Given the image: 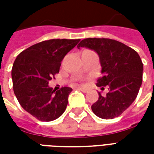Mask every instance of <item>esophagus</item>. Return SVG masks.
Segmentation results:
<instances>
[{"mask_svg": "<svg viewBox=\"0 0 154 154\" xmlns=\"http://www.w3.org/2000/svg\"><path fill=\"white\" fill-rule=\"evenodd\" d=\"M77 89L81 91H82V92H87V89L86 88H84V87H77Z\"/></svg>", "mask_w": 154, "mask_h": 154, "instance_id": "1", "label": "esophagus"}]
</instances>
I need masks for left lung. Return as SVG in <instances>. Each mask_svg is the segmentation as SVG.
Returning a JSON list of instances; mask_svg holds the SVG:
<instances>
[{
  "mask_svg": "<svg viewBox=\"0 0 154 154\" xmlns=\"http://www.w3.org/2000/svg\"><path fill=\"white\" fill-rule=\"evenodd\" d=\"M96 51L100 57L101 72L97 87H109L91 106L93 113L101 119H114L125 111L139 93L143 81V63L135 50L121 42L106 38L82 39L77 48ZM104 88V87H102Z\"/></svg>",
  "mask_w": 154,
  "mask_h": 154,
  "instance_id": "8db88e82",
  "label": "left lung"
}]
</instances>
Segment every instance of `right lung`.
<instances>
[{
	"label": "right lung",
	"mask_w": 154,
	"mask_h": 154,
	"mask_svg": "<svg viewBox=\"0 0 154 154\" xmlns=\"http://www.w3.org/2000/svg\"><path fill=\"white\" fill-rule=\"evenodd\" d=\"M80 39L42 41L22 51L11 70L13 89L23 109L40 121H52L66 110L72 88L54 90L48 82L59 72L61 62Z\"/></svg>",
	"instance_id": "add662e5"
}]
</instances>
